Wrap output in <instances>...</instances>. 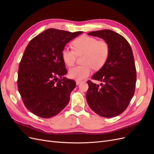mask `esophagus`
<instances>
[{
	"mask_svg": "<svg viewBox=\"0 0 154 154\" xmlns=\"http://www.w3.org/2000/svg\"><path fill=\"white\" fill-rule=\"evenodd\" d=\"M83 82H82V81H78V80H76V85H79V84H80V83H82Z\"/></svg>",
	"mask_w": 154,
	"mask_h": 154,
	"instance_id": "1",
	"label": "esophagus"
}]
</instances>
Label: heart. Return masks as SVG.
Returning a JSON list of instances; mask_svg holds the SVG:
<instances>
[{"label":"heart","mask_w":154,"mask_h":154,"mask_svg":"<svg viewBox=\"0 0 154 154\" xmlns=\"http://www.w3.org/2000/svg\"><path fill=\"white\" fill-rule=\"evenodd\" d=\"M72 49L66 47L62 51L63 62L69 67L75 62L76 54H83L80 66L69 69V77L76 80H82L92 72V67L99 69L103 67L109 58L110 48L105 40H97L94 37L82 35L72 42Z\"/></svg>","instance_id":"b5f03b06"}]
</instances>
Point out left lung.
<instances>
[{"instance_id": "8db88e82", "label": "left lung", "mask_w": 154, "mask_h": 154, "mask_svg": "<svg viewBox=\"0 0 154 154\" xmlns=\"http://www.w3.org/2000/svg\"><path fill=\"white\" fill-rule=\"evenodd\" d=\"M88 35L106 41L110 53L104 66L91 78L101 82V84L87 81V103L102 117H115L126 110L134 94L136 69L132 50L123 36L112 30L92 31Z\"/></svg>"}]
</instances>
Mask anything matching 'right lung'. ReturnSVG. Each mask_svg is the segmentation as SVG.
<instances>
[{
    "instance_id": "1",
    "label": "right lung",
    "mask_w": 154,
    "mask_h": 154,
    "mask_svg": "<svg viewBox=\"0 0 154 154\" xmlns=\"http://www.w3.org/2000/svg\"><path fill=\"white\" fill-rule=\"evenodd\" d=\"M82 33L48 29L27 45L18 67L17 85L23 103L32 114L50 118L68 104L76 82L63 77L67 70L61 53L67 43Z\"/></svg>"
}]
</instances>
